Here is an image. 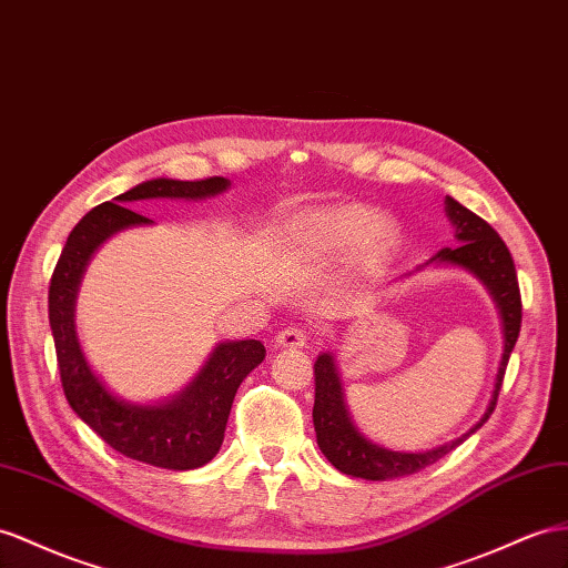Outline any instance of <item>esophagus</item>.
Returning a JSON list of instances; mask_svg holds the SVG:
<instances>
[{
    "label": "esophagus",
    "mask_w": 568,
    "mask_h": 568,
    "mask_svg": "<svg viewBox=\"0 0 568 568\" xmlns=\"http://www.w3.org/2000/svg\"><path fill=\"white\" fill-rule=\"evenodd\" d=\"M307 341H310L307 331H302L297 326H287L278 333V336H275V345L278 347H304Z\"/></svg>",
    "instance_id": "1"
}]
</instances>
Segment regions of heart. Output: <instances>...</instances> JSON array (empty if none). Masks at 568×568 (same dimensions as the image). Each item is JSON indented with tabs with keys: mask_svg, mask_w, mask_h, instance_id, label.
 <instances>
[{
	"mask_svg": "<svg viewBox=\"0 0 568 568\" xmlns=\"http://www.w3.org/2000/svg\"><path fill=\"white\" fill-rule=\"evenodd\" d=\"M396 227L382 211L369 206H341L312 215L300 230V250L310 256H336L353 246H365L367 256H382L394 250Z\"/></svg>",
	"mask_w": 568,
	"mask_h": 568,
	"instance_id": "heart-1",
	"label": "heart"
}]
</instances>
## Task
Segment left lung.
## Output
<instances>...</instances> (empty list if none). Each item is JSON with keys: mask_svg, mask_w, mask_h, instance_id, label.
<instances>
[{"mask_svg": "<svg viewBox=\"0 0 568 568\" xmlns=\"http://www.w3.org/2000/svg\"><path fill=\"white\" fill-rule=\"evenodd\" d=\"M444 203H446V215L450 225H454V237L458 244L444 246L442 252H436L427 264H423L419 268L432 264V266L460 268L465 273H470L473 278H477L487 287L489 297L494 300V304H497L499 318H501V333H504V353L499 359L497 379H494L489 405L485 415L479 417V423L454 442L442 444L429 450H417V454H408V450H390L382 444L372 442L369 436H365L357 429L345 403L336 355L322 353L314 362L316 388H314L312 417H314L316 444L322 448V454L331 460L333 468H338L341 473L351 477H362L376 483V479H396V477L419 473L423 468H427V465L444 458L448 450H454L458 444L468 439L470 434H475L479 427H483L489 419L494 405H497L508 357H511V351L520 333V290L516 278V266H514L511 252L506 250V244L497 235V230H494L489 223H485L483 217L475 215L473 211L465 209L456 199L446 196ZM403 275H410V273H403Z\"/></svg>", "mask_w": 568, "mask_h": 568, "instance_id": "1", "label": "left lung"}]
</instances>
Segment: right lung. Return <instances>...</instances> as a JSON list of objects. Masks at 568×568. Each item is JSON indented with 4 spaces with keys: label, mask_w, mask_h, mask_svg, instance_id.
Instances as JSON below:
<instances>
[{
    "label": "right lung",
    "mask_w": 568,
    "mask_h": 568,
    "mask_svg": "<svg viewBox=\"0 0 568 568\" xmlns=\"http://www.w3.org/2000/svg\"><path fill=\"white\" fill-rule=\"evenodd\" d=\"M230 180L182 182L155 178L100 203L71 230L50 281V328L64 396L85 425L122 456L165 470H194L221 450L232 400L240 384L266 357L261 341L217 343L196 376L180 394L155 403L126 400L93 372L77 331V297L93 254L129 227L153 225L126 209L145 199L203 201L223 194Z\"/></svg>",
    "instance_id": "obj_1"
}]
</instances>
